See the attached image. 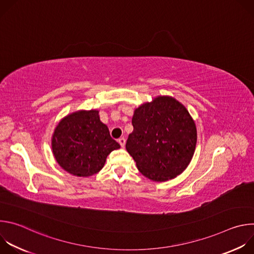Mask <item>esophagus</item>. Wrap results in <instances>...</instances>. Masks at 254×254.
I'll return each instance as SVG.
<instances>
[{"label": "esophagus", "instance_id": "obj_1", "mask_svg": "<svg viewBox=\"0 0 254 254\" xmlns=\"http://www.w3.org/2000/svg\"><path fill=\"white\" fill-rule=\"evenodd\" d=\"M119 142H120L122 148H125V146H126V138L125 137H120Z\"/></svg>", "mask_w": 254, "mask_h": 254}]
</instances>
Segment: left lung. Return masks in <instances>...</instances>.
<instances>
[{"instance_id":"obj_1","label":"left lung","mask_w":254,"mask_h":254,"mask_svg":"<svg viewBox=\"0 0 254 254\" xmlns=\"http://www.w3.org/2000/svg\"><path fill=\"white\" fill-rule=\"evenodd\" d=\"M126 148L147 178L163 182L182 173L192 160L197 130L186 107L159 96L134 111Z\"/></svg>"}]
</instances>
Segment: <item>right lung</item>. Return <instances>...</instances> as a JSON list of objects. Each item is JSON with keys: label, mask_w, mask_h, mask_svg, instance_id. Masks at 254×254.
<instances>
[{"label": "right lung", "mask_w": 254, "mask_h": 254, "mask_svg": "<svg viewBox=\"0 0 254 254\" xmlns=\"http://www.w3.org/2000/svg\"><path fill=\"white\" fill-rule=\"evenodd\" d=\"M98 111H81L64 118L56 127L52 150L57 163L68 173L88 177L99 172L106 157L120 149Z\"/></svg>", "instance_id": "add662e5"}]
</instances>
